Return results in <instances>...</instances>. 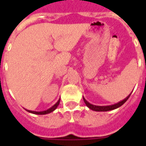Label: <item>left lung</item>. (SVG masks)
Here are the masks:
<instances>
[{"mask_svg":"<svg viewBox=\"0 0 146 146\" xmlns=\"http://www.w3.org/2000/svg\"><path fill=\"white\" fill-rule=\"evenodd\" d=\"M130 95H131V94H130L126 98V99H123V101L117 103V104H113V105H110V106H96V105H93V104L88 102L86 99H85L84 97H83V100H84L85 103H86V104L87 105L88 108H89L91 110H94V111H99H99H109V110H112L116 109V108L121 107V105H123V104L127 101V99L129 98Z\"/></svg>","mask_w":146,"mask_h":146,"instance_id":"8db88e82","label":"left lung"}]
</instances>
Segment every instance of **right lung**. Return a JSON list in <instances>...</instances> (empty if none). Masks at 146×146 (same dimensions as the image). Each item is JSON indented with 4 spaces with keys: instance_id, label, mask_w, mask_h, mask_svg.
Returning a JSON list of instances; mask_svg holds the SVG:
<instances>
[{
    "instance_id": "add662e5",
    "label": "right lung",
    "mask_w": 146,
    "mask_h": 146,
    "mask_svg": "<svg viewBox=\"0 0 146 146\" xmlns=\"http://www.w3.org/2000/svg\"><path fill=\"white\" fill-rule=\"evenodd\" d=\"M60 99H59L58 101V102L56 103L55 104H54L53 106L52 107V108H50V109L47 110H45V111H42V112H36V111H31V110H26L27 111L29 112V113H33V114H37V115H44V114H47V113H51V112L54 111L56 108H57V107L58 106L59 103H60Z\"/></svg>"
}]
</instances>
